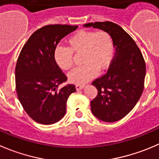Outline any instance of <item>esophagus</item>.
Here are the masks:
<instances>
[{"label": "esophagus", "mask_w": 159, "mask_h": 159, "mask_svg": "<svg viewBox=\"0 0 159 159\" xmlns=\"http://www.w3.org/2000/svg\"><path fill=\"white\" fill-rule=\"evenodd\" d=\"M84 84H76V86H75V88H76V90L78 91V90H81V89H84Z\"/></svg>", "instance_id": "esophagus-1"}]
</instances>
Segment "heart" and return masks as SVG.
Listing matches in <instances>:
<instances>
[{
	"label": "heart",
	"instance_id": "obj_1",
	"mask_svg": "<svg viewBox=\"0 0 159 159\" xmlns=\"http://www.w3.org/2000/svg\"><path fill=\"white\" fill-rule=\"evenodd\" d=\"M68 47H57L53 53L56 64L63 70L73 65V53H81V67L68 75V80L75 84H83L103 72L110 65L113 57V42L106 31L80 30L67 39Z\"/></svg>",
	"mask_w": 159,
	"mask_h": 159
}]
</instances>
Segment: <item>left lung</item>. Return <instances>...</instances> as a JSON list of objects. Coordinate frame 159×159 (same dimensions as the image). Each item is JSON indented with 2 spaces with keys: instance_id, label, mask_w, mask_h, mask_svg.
I'll list each match as a JSON object with an SVG mask.
<instances>
[{
  "instance_id": "8db88e82",
  "label": "left lung",
  "mask_w": 159,
  "mask_h": 159,
  "mask_svg": "<svg viewBox=\"0 0 159 159\" xmlns=\"http://www.w3.org/2000/svg\"><path fill=\"white\" fill-rule=\"evenodd\" d=\"M84 26L107 32L116 50L106 75L92 82L98 95L91 102L92 112L104 122L120 120L133 109L144 90L146 66L143 55L131 36L117 24L97 21Z\"/></svg>"
}]
</instances>
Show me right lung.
<instances>
[{
	"mask_svg": "<svg viewBox=\"0 0 159 159\" xmlns=\"http://www.w3.org/2000/svg\"><path fill=\"white\" fill-rule=\"evenodd\" d=\"M78 25H49L35 31L22 47L15 67L18 98L26 113L35 122L53 124L66 113L69 95L76 92L67 84V77L56 64L53 53L60 41Z\"/></svg>",
	"mask_w": 159,
	"mask_h": 159,
	"instance_id": "obj_1",
	"label": "right lung"
}]
</instances>
